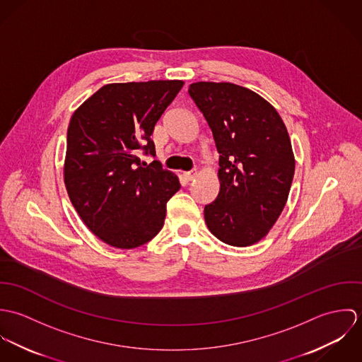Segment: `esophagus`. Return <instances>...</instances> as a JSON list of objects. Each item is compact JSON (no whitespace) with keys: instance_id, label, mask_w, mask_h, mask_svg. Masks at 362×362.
Masks as SVG:
<instances>
[{"instance_id":"obj_1","label":"esophagus","mask_w":362,"mask_h":362,"mask_svg":"<svg viewBox=\"0 0 362 362\" xmlns=\"http://www.w3.org/2000/svg\"><path fill=\"white\" fill-rule=\"evenodd\" d=\"M197 175V171H185V173H182V177L187 180V181H191L194 177Z\"/></svg>"}]
</instances>
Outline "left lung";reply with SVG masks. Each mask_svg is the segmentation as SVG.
<instances>
[{
    "label": "left lung",
    "mask_w": 362,
    "mask_h": 362,
    "mask_svg": "<svg viewBox=\"0 0 362 362\" xmlns=\"http://www.w3.org/2000/svg\"><path fill=\"white\" fill-rule=\"evenodd\" d=\"M188 93L204 114L218 152L217 198L207 228L233 247L260 241L286 206L296 160L287 128L255 92L228 82H197Z\"/></svg>",
    "instance_id": "8db88e82"
}]
</instances>
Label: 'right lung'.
Listing matches in <instances>:
<instances>
[{
  "label": "right lung",
  "mask_w": 362,
  "mask_h": 362,
  "mask_svg": "<svg viewBox=\"0 0 362 362\" xmlns=\"http://www.w3.org/2000/svg\"><path fill=\"white\" fill-rule=\"evenodd\" d=\"M182 81L110 83L72 115L66 134L64 181L88 228L105 244L131 250L158 234L178 178L155 156L156 122Z\"/></svg>",
  "instance_id": "obj_1"
}]
</instances>
